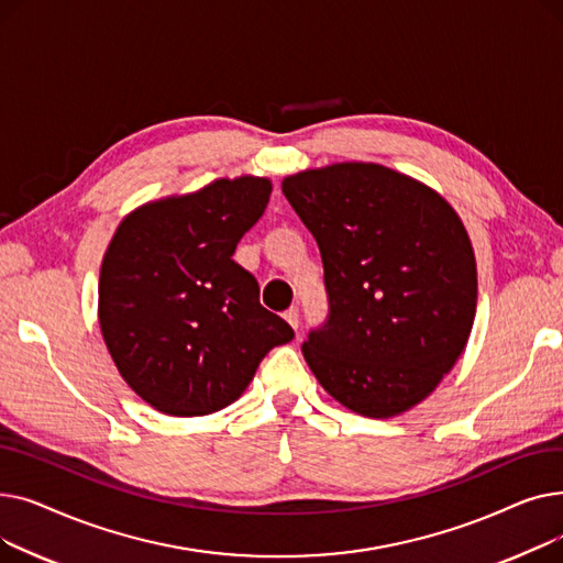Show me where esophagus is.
Masks as SVG:
<instances>
[{
	"label": "esophagus",
	"mask_w": 563,
	"mask_h": 563,
	"mask_svg": "<svg viewBox=\"0 0 563 563\" xmlns=\"http://www.w3.org/2000/svg\"><path fill=\"white\" fill-rule=\"evenodd\" d=\"M283 317L287 319V323H289L291 329H299V308L297 306H291L289 310H285Z\"/></svg>",
	"instance_id": "esophagus-1"
}]
</instances>
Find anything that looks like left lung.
I'll return each mask as SVG.
<instances>
[{
  "label": "left lung",
  "mask_w": 563,
  "mask_h": 563,
  "mask_svg": "<svg viewBox=\"0 0 563 563\" xmlns=\"http://www.w3.org/2000/svg\"><path fill=\"white\" fill-rule=\"evenodd\" d=\"M283 194L323 262L329 319L303 342L323 390L376 420L427 399L477 310L475 251L452 205L365 162L289 175Z\"/></svg>",
  "instance_id": "left-lung-1"
}]
</instances>
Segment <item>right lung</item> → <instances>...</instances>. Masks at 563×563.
Returning <instances> with one entry per match:
<instances>
[{"label":"right lung","instance_id":"1","mask_svg":"<svg viewBox=\"0 0 563 563\" xmlns=\"http://www.w3.org/2000/svg\"><path fill=\"white\" fill-rule=\"evenodd\" d=\"M269 196L266 177L242 175L145 202L104 253V344L128 386L166 416L230 406L266 353L294 338L285 319L262 308L253 274L232 260Z\"/></svg>","mask_w":563,"mask_h":563}]
</instances>
